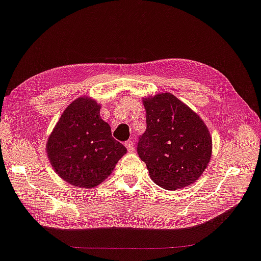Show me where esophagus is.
<instances>
[{
    "mask_svg": "<svg viewBox=\"0 0 261 261\" xmlns=\"http://www.w3.org/2000/svg\"><path fill=\"white\" fill-rule=\"evenodd\" d=\"M125 147H126V149H127V151H134V149H135V144H134V141H131V140H127V141H125Z\"/></svg>",
    "mask_w": 261,
    "mask_h": 261,
    "instance_id": "34e87169",
    "label": "esophagus"
}]
</instances>
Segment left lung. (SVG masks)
Returning <instances> with one entry per match:
<instances>
[{"label":"left lung","mask_w":261,"mask_h":261,"mask_svg":"<svg viewBox=\"0 0 261 261\" xmlns=\"http://www.w3.org/2000/svg\"><path fill=\"white\" fill-rule=\"evenodd\" d=\"M146 131L137 151L150 178L166 190L185 188L200 177L212 156L206 124L174 95L163 93L144 100Z\"/></svg>","instance_id":"1"}]
</instances>
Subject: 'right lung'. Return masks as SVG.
Returning a JSON list of instances; mask_svg holds the SVG:
<instances>
[{"label":"right lung","instance_id":"right-lung-1","mask_svg":"<svg viewBox=\"0 0 261 261\" xmlns=\"http://www.w3.org/2000/svg\"><path fill=\"white\" fill-rule=\"evenodd\" d=\"M46 149L56 173L80 188L98 186L126 152L99 117V105L89 98H78L66 107Z\"/></svg>","mask_w":261,"mask_h":261}]
</instances>
